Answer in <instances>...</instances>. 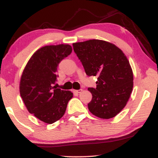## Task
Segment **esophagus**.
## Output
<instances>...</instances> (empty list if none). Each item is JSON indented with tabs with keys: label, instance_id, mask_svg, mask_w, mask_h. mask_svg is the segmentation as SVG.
Instances as JSON below:
<instances>
[{
	"label": "esophagus",
	"instance_id": "34e87169",
	"mask_svg": "<svg viewBox=\"0 0 158 158\" xmlns=\"http://www.w3.org/2000/svg\"><path fill=\"white\" fill-rule=\"evenodd\" d=\"M83 91V90L82 89H79V90H73V92L74 93H76V94H80V93H81Z\"/></svg>",
	"mask_w": 158,
	"mask_h": 158
}]
</instances>
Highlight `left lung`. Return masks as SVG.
Returning <instances> with one entry per match:
<instances>
[{"label":"left lung","mask_w":158,"mask_h":158,"mask_svg":"<svg viewBox=\"0 0 158 158\" xmlns=\"http://www.w3.org/2000/svg\"><path fill=\"white\" fill-rule=\"evenodd\" d=\"M73 49L88 76H98L96 88H88V104L94 115L113 118L126 106L133 88V73L126 55L111 43L90 40L73 43Z\"/></svg>","instance_id":"1"}]
</instances>
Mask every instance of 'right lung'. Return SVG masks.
<instances>
[{"mask_svg": "<svg viewBox=\"0 0 158 158\" xmlns=\"http://www.w3.org/2000/svg\"><path fill=\"white\" fill-rule=\"evenodd\" d=\"M69 44L49 45L38 49L21 75L20 94L30 114L47 124L61 118L73 93L57 88L58 64L72 52Z\"/></svg>", "mask_w": 158, "mask_h": 158, "instance_id": "right-lung-1", "label": "right lung"}]
</instances>
